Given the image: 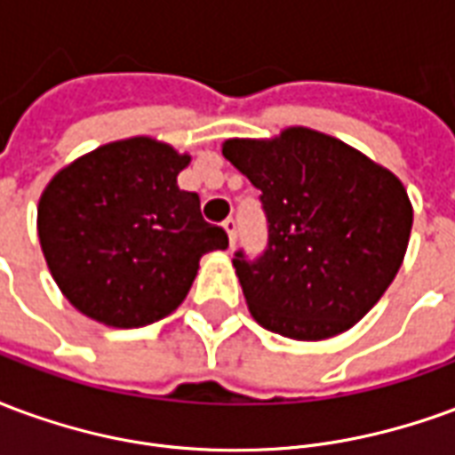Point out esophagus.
Returning <instances> with one entry per match:
<instances>
[{"label":"esophagus","instance_id":"esophagus-1","mask_svg":"<svg viewBox=\"0 0 455 455\" xmlns=\"http://www.w3.org/2000/svg\"><path fill=\"white\" fill-rule=\"evenodd\" d=\"M224 228H227V234H228V243H231V246H234V243H236V219H231L228 217L227 221H224Z\"/></svg>","mask_w":455,"mask_h":455}]
</instances>
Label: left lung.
<instances>
[{"instance_id":"left-lung-1","label":"left lung","mask_w":455,"mask_h":455,"mask_svg":"<svg viewBox=\"0 0 455 455\" xmlns=\"http://www.w3.org/2000/svg\"><path fill=\"white\" fill-rule=\"evenodd\" d=\"M224 158L267 219L258 258L234 256L251 315L267 331L322 341L351 329L390 287L410 243L411 204L390 170L343 140L292 126L277 139H228Z\"/></svg>"}]
</instances>
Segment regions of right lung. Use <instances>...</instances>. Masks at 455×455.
Masks as SVG:
<instances>
[{
    "label": "right lung",
    "instance_id": "obj_1",
    "mask_svg": "<svg viewBox=\"0 0 455 455\" xmlns=\"http://www.w3.org/2000/svg\"><path fill=\"white\" fill-rule=\"evenodd\" d=\"M189 156L136 136L100 146L55 175L38 202L51 275L94 322L136 329L175 312L199 258L228 246L227 231L178 188Z\"/></svg>",
    "mask_w": 455,
    "mask_h": 455
}]
</instances>
